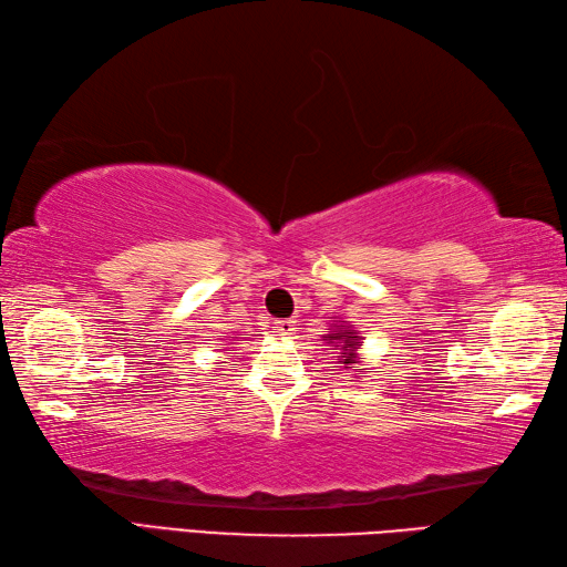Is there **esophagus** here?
Masks as SVG:
<instances>
[{"label": "esophagus", "instance_id": "obj_1", "mask_svg": "<svg viewBox=\"0 0 567 567\" xmlns=\"http://www.w3.org/2000/svg\"><path fill=\"white\" fill-rule=\"evenodd\" d=\"M295 327H297L295 319H277V321H275L277 334H292Z\"/></svg>", "mask_w": 567, "mask_h": 567}]
</instances>
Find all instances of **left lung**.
<instances>
[{
	"instance_id": "8db88e82",
	"label": "left lung",
	"mask_w": 567,
	"mask_h": 567,
	"mask_svg": "<svg viewBox=\"0 0 567 567\" xmlns=\"http://www.w3.org/2000/svg\"><path fill=\"white\" fill-rule=\"evenodd\" d=\"M324 339L331 341V343H339V347H341V351H343V357H341L343 369H353V363H359L357 349L361 347L363 341L357 337V331H353V329H339L337 334H327Z\"/></svg>"
}]
</instances>
